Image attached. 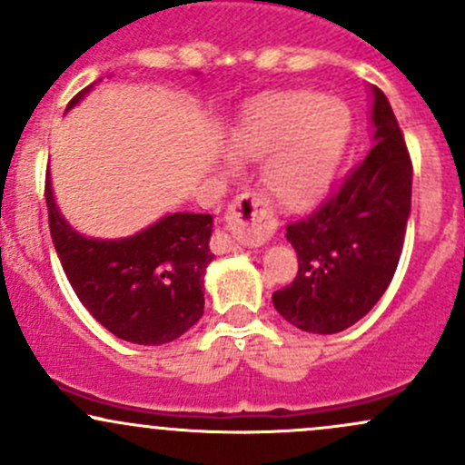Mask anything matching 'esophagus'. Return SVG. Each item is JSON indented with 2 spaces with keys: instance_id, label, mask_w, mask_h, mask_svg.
Returning <instances> with one entry per match:
<instances>
[{
  "instance_id": "obj_1",
  "label": "esophagus",
  "mask_w": 465,
  "mask_h": 465,
  "mask_svg": "<svg viewBox=\"0 0 465 465\" xmlns=\"http://www.w3.org/2000/svg\"><path fill=\"white\" fill-rule=\"evenodd\" d=\"M228 232H217L214 237V251L231 252L242 246H262L271 237L272 228L268 223V208L262 197L254 193H242L231 202L226 211Z\"/></svg>"
}]
</instances>
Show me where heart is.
<instances>
[{
  "mask_svg": "<svg viewBox=\"0 0 465 465\" xmlns=\"http://www.w3.org/2000/svg\"><path fill=\"white\" fill-rule=\"evenodd\" d=\"M351 128L348 108L311 91L268 94L243 114L231 139L239 159H265L262 183L283 208H303L326 183Z\"/></svg>",
  "mask_w": 465,
  "mask_h": 465,
  "instance_id": "1",
  "label": "heart"
}]
</instances>
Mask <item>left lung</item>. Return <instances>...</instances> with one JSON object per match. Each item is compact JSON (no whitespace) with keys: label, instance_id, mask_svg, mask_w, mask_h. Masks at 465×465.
<instances>
[{"label":"left lung","instance_id":"1","mask_svg":"<svg viewBox=\"0 0 465 465\" xmlns=\"http://www.w3.org/2000/svg\"><path fill=\"white\" fill-rule=\"evenodd\" d=\"M372 151L306 217L286 226L299 271L272 292L299 331L334 334L371 312L391 286L411 214L412 162L386 94L372 86Z\"/></svg>","mask_w":465,"mask_h":465}]
</instances>
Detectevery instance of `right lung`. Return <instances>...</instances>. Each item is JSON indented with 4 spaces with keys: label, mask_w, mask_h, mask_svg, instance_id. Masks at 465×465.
I'll list each match as a JSON object with an SVG mask.
<instances>
[{
    "label": "right lung",
    "mask_w": 465,
    "mask_h": 465,
    "mask_svg": "<svg viewBox=\"0 0 465 465\" xmlns=\"http://www.w3.org/2000/svg\"><path fill=\"white\" fill-rule=\"evenodd\" d=\"M93 86L68 104L73 108ZM51 237L74 294L106 331L139 346L182 337L203 314L213 214L173 213L126 239H88L54 206L46 174Z\"/></svg>",
    "instance_id": "add662e5"
}]
</instances>
